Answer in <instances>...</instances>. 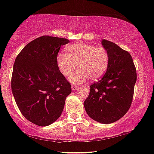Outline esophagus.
Returning a JSON list of instances; mask_svg holds the SVG:
<instances>
[{
	"mask_svg": "<svg viewBox=\"0 0 154 154\" xmlns=\"http://www.w3.org/2000/svg\"><path fill=\"white\" fill-rule=\"evenodd\" d=\"M80 88V86H77V85H71L72 91H76L78 89Z\"/></svg>",
	"mask_w": 154,
	"mask_h": 154,
	"instance_id": "34e87169",
	"label": "esophagus"
}]
</instances>
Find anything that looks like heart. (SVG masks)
Here are the masks:
<instances>
[{
  "label": "heart",
  "mask_w": 154,
  "mask_h": 154,
  "mask_svg": "<svg viewBox=\"0 0 154 154\" xmlns=\"http://www.w3.org/2000/svg\"><path fill=\"white\" fill-rule=\"evenodd\" d=\"M66 53H59L56 57L58 70L74 84L84 83L88 78L96 80L106 73L109 65V54L105 48L88 43H79L66 48Z\"/></svg>",
  "instance_id": "obj_1"
}]
</instances>
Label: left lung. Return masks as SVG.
I'll list each match as a JSON object with an SVG mask.
<instances>
[{
  "mask_svg": "<svg viewBox=\"0 0 154 154\" xmlns=\"http://www.w3.org/2000/svg\"><path fill=\"white\" fill-rule=\"evenodd\" d=\"M101 44L109 54V65L102 79L90 86L84 108L94 121L108 124L119 120L128 111L137 76L129 53L105 39Z\"/></svg>",
  "mask_w": 154,
  "mask_h": 154,
  "instance_id": "8db88e82",
  "label": "left lung"
}]
</instances>
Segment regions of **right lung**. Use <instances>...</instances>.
Wrapping results in <instances>:
<instances>
[{
  "mask_svg": "<svg viewBox=\"0 0 154 154\" xmlns=\"http://www.w3.org/2000/svg\"><path fill=\"white\" fill-rule=\"evenodd\" d=\"M63 38L44 35L28 43L13 65L11 88L19 110L27 120L47 126L61 115L66 98L71 93L70 83L56 63Z\"/></svg>",
  "mask_w": 154,
  "mask_h": 154,
  "instance_id": "right-lung-1",
  "label": "right lung"
}]
</instances>
